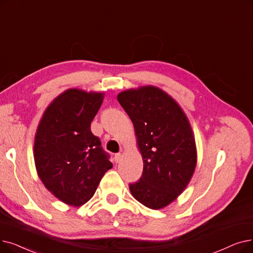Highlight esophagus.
I'll return each instance as SVG.
<instances>
[{
  "label": "esophagus",
  "instance_id": "34e87169",
  "mask_svg": "<svg viewBox=\"0 0 253 253\" xmlns=\"http://www.w3.org/2000/svg\"><path fill=\"white\" fill-rule=\"evenodd\" d=\"M122 154H116L115 155V161L118 163V162H120L121 160H122Z\"/></svg>",
  "mask_w": 253,
  "mask_h": 253
}]
</instances>
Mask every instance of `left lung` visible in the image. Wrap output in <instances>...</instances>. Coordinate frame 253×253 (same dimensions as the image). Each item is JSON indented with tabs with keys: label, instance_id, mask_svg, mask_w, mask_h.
I'll list each match as a JSON object with an SVG mask.
<instances>
[{
	"label": "left lung",
	"instance_id": "obj_1",
	"mask_svg": "<svg viewBox=\"0 0 253 253\" xmlns=\"http://www.w3.org/2000/svg\"><path fill=\"white\" fill-rule=\"evenodd\" d=\"M117 98L132 121L144 161L141 178L129 184L130 192L140 204L159 210L185 190L195 170L197 153L189 120L157 86L129 89Z\"/></svg>",
	"mask_w": 253,
	"mask_h": 253
}]
</instances>
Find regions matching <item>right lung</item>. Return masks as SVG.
Returning <instances> with one entry per match:
<instances>
[{
    "mask_svg": "<svg viewBox=\"0 0 253 253\" xmlns=\"http://www.w3.org/2000/svg\"><path fill=\"white\" fill-rule=\"evenodd\" d=\"M103 93L68 89L47 106L34 141L37 173L45 188L66 205L81 207L92 199L113 168L101 141L91 131Z\"/></svg>",
    "mask_w": 253,
    "mask_h": 253,
    "instance_id": "obj_1",
    "label": "right lung"
}]
</instances>
